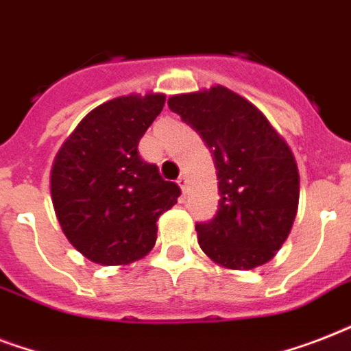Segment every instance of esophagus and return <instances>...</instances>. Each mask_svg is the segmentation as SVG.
<instances>
[{"mask_svg":"<svg viewBox=\"0 0 351 351\" xmlns=\"http://www.w3.org/2000/svg\"><path fill=\"white\" fill-rule=\"evenodd\" d=\"M176 182H178V186H180L182 191L186 193L187 191V176L186 175H180V176H178V180H176Z\"/></svg>","mask_w":351,"mask_h":351,"instance_id":"esophagus-1","label":"esophagus"}]
</instances>
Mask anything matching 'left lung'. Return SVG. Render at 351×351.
Returning a JSON list of instances; mask_svg holds the SVG:
<instances>
[{
  "label": "left lung",
  "mask_w": 351,
  "mask_h": 351,
  "mask_svg": "<svg viewBox=\"0 0 351 351\" xmlns=\"http://www.w3.org/2000/svg\"><path fill=\"white\" fill-rule=\"evenodd\" d=\"M167 106L198 132L217 167L219 209L195 226L200 247L231 269L271 261L299 206V171L286 142L255 106L220 85L171 96Z\"/></svg>",
  "instance_id": "8db88e82"
}]
</instances>
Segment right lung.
Masks as SVG:
<instances>
[{
  "label": "right lung",
  "instance_id": "right-lung-1",
  "mask_svg": "<svg viewBox=\"0 0 351 351\" xmlns=\"http://www.w3.org/2000/svg\"><path fill=\"white\" fill-rule=\"evenodd\" d=\"M164 95L121 96L80 121L56 154L54 211L69 242L104 266L142 258L156 242V220L180 187L138 154V142L164 109Z\"/></svg>",
  "mask_w": 351,
  "mask_h": 351
}]
</instances>
